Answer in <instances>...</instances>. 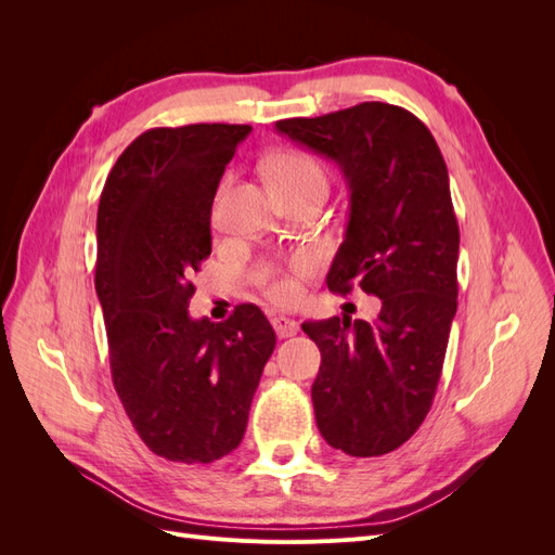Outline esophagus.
<instances>
[{
    "label": "esophagus",
    "instance_id": "esophagus-1",
    "mask_svg": "<svg viewBox=\"0 0 555 555\" xmlns=\"http://www.w3.org/2000/svg\"><path fill=\"white\" fill-rule=\"evenodd\" d=\"M271 324L278 333V338H292V335L298 333V322H296V319L287 317V314H275L271 319Z\"/></svg>",
    "mask_w": 555,
    "mask_h": 555
}]
</instances>
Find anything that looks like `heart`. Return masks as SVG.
<instances>
[{"instance_id": "obj_1", "label": "heart", "mask_w": 555, "mask_h": 555, "mask_svg": "<svg viewBox=\"0 0 555 555\" xmlns=\"http://www.w3.org/2000/svg\"><path fill=\"white\" fill-rule=\"evenodd\" d=\"M266 178L275 190H296V188H310L319 184L326 188V176L310 155L298 153V150H282L266 162ZM312 268L310 255H298L292 259L289 271H282L275 266H261L255 273L266 294L271 296L275 304H294L300 294L298 278L306 275Z\"/></svg>"}]
</instances>
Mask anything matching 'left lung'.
I'll use <instances>...</instances> for the list:
<instances>
[{
  "instance_id": "1",
  "label": "left lung",
  "mask_w": 555,
  "mask_h": 555,
  "mask_svg": "<svg viewBox=\"0 0 555 555\" xmlns=\"http://www.w3.org/2000/svg\"><path fill=\"white\" fill-rule=\"evenodd\" d=\"M275 129L338 164L347 180L349 220L328 289L345 296L359 284L382 298L373 324L347 314L304 324L322 351L317 428L349 456H382L424 424L456 317L461 236L447 164L416 115L382 102Z\"/></svg>"
}]
</instances>
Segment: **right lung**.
I'll use <instances>...</instances> for the list:
<instances>
[{
	"label": "right lung",
	"instance_id": "right-lung-1",
	"mask_svg": "<svg viewBox=\"0 0 555 555\" xmlns=\"http://www.w3.org/2000/svg\"><path fill=\"white\" fill-rule=\"evenodd\" d=\"M249 125L147 129L117 157L96 212L94 287L115 391L145 447L212 463L243 440L275 331L251 304L227 322L190 317L210 255L217 184Z\"/></svg>",
	"mask_w": 555,
	"mask_h": 555
}]
</instances>
